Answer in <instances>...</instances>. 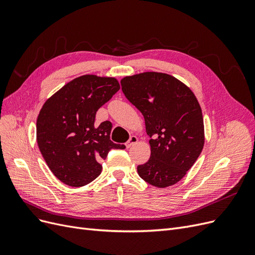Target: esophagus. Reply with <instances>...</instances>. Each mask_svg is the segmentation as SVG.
<instances>
[{
  "label": "esophagus",
  "instance_id": "34e87169",
  "mask_svg": "<svg viewBox=\"0 0 255 255\" xmlns=\"http://www.w3.org/2000/svg\"><path fill=\"white\" fill-rule=\"evenodd\" d=\"M137 141H138V138H137L136 136H130L129 139H128V140L127 141V143H126V146H127V148H129V146H132V145L135 144Z\"/></svg>",
  "mask_w": 255,
  "mask_h": 255
}]
</instances>
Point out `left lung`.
I'll return each mask as SVG.
<instances>
[{
	"instance_id": "left-lung-1",
	"label": "left lung",
	"mask_w": 255,
	"mask_h": 255,
	"mask_svg": "<svg viewBox=\"0 0 255 255\" xmlns=\"http://www.w3.org/2000/svg\"><path fill=\"white\" fill-rule=\"evenodd\" d=\"M126 98L143 115L151 156L137 167L141 179L159 188L179 182L196 163L204 144L203 116L186 85L160 72L121 80Z\"/></svg>"
}]
</instances>
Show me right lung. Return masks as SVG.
<instances>
[{"mask_svg":"<svg viewBox=\"0 0 255 255\" xmlns=\"http://www.w3.org/2000/svg\"><path fill=\"white\" fill-rule=\"evenodd\" d=\"M120 89L114 78L83 75L69 82L42 106L37 118V142L45 163L59 181L72 187L100 175L112 149L125 144L111 140L112 122L95 125L98 110Z\"/></svg>","mask_w":255,"mask_h":255,"instance_id":"add662e5","label":"right lung"}]
</instances>
